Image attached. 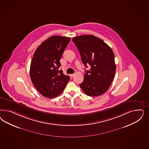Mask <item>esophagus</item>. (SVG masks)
Instances as JSON below:
<instances>
[{"label":"esophagus","instance_id":"esophagus-1","mask_svg":"<svg viewBox=\"0 0 149 149\" xmlns=\"http://www.w3.org/2000/svg\"><path fill=\"white\" fill-rule=\"evenodd\" d=\"M74 76V74H70V77H71V78H73Z\"/></svg>","mask_w":149,"mask_h":149}]
</instances>
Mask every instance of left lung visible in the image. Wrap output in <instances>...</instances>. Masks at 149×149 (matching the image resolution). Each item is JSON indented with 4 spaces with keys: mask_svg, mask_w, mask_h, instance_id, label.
<instances>
[{
    "mask_svg": "<svg viewBox=\"0 0 149 149\" xmlns=\"http://www.w3.org/2000/svg\"><path fill=\"white\" fill-rule=\"evenodd\" d=\"M80 53L82 62L89 70L85 71L79 84L90 96L101 95L107 91L115 77V55L111 48L101 39L92 35H82L72 39Z\"/></svg>",
    "mask_w": 149,
    "mask_h": 149,
    "instance_id": "obj_1",
    "label": "left lung"
}]
</instances>
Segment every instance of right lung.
Wrapping results in <instances>:
<instances>
[{
  "instance_id": "obj_1",
  "label": "right lung",
  "mask_w": 149,
  "mask_h": 149,
  "mask_svg": "<svg viewBox=\"0 0 149 149\" xmlns=\"http://www.w3.org/2000/svg\"><path fill=\"white\" fill-rule=\"evenodd\" d=\"M71 38L54 36L41 44L34 53L30 77L37 91L46 97H56L63 92L70 78L58 70L60 60Z\"/></svg>"
}]
</instances>
